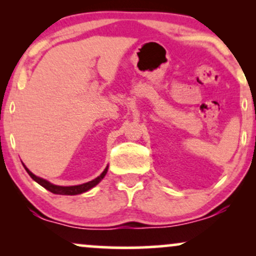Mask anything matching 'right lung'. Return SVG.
Masks as SVG:
<instances>
[{
	"instance_id": "right-lung-1",
	"label": "right lung",
	"mask_w": 256,
	"mask_h": 256,
	"mask_svg": "<svg viewBox=\"0 0 256 256\" xmlns=\"http://www.w3.org/2000/svg\"><path fill=\"white\" fill-rule=\"evenodd\" d=\"M24 167H25V165H24ZM25 170H26V172L28 173V176H30V177L34 179V182H37L38 184L42 185L43 188H46V190H49V192H52V194H58V195H78V194H83L85 192H88V190H90L91 188L95 186V185H98L100 182L104 179L106 173H107L108 166L106 167L104 171L102 172L98 178L94 179V180L88 182V183H84V184H80V185H72V186H60V185H54V184L49 183V182L46 180V179L40 178V177H37V176H34L31 171H28V167H25Z\"/></svg>"
}]
</instances>
